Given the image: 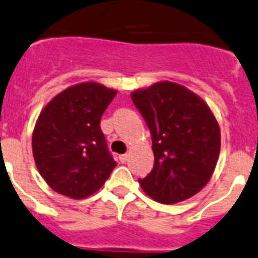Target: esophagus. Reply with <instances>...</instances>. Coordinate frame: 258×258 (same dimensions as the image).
<instances>
[{
  "label": "esophagus",
  "instance_id": "esophagus-1",
  "mask_svg": "<svg viewBox=\"0 0 258 258\" xmlns=\"http://www.w3.org/2000/svg\"><path fill=\"white\" fill-rule=\"evenodd\" d=\"M127 160H129V155H127V153H125V155H121V156H119V161H121V163H126Z\"/></svg>",
  "mask_w": 258,
  "mask_h": 258
}]
</instances>
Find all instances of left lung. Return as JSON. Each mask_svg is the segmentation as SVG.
I'll return each instance as SVG.
<instances>
[{
	"mask_svg": "<svg viewBox=\"0 0 258 258\" xmlns=\"http://www.w3.org/2000/svg\"><path fill=\"white\" fill-rule=\"evenodd\" d=\"M132 101L152 136L155 164L139 183L156 202L172 205L210 180L221 151L217 118L201 97L173 82L136 90Z\"/></svg>",
	"mask_w": 258,
	"mask_h": 258,
	"instance_id": "obj_1",
	"label": "left lung"
}]
</instances>
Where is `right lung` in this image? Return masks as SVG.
Masks as SVG:
<instances>
[{"mask_svg": "<svg viewBox=\"0 0 258 258\" xmlns=\"http://www.w3.org/2000/svg\"><path fill=\"white\" fill-rule=\"evenodd\" d=\"M115 94L101 83L85 82L63 90L41 110L32 151L40 175L53 191L83 199L110 176L117 163L99 123Z\"/></svg>", "mask_w": 258, "mask_h": 258, "instance_id": "add662e5", "label": "right lung"}]
</instances>
